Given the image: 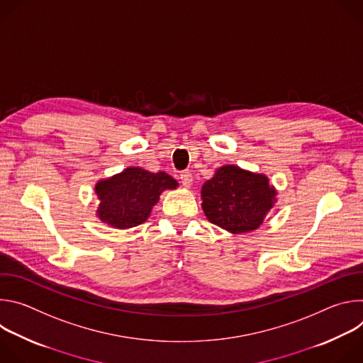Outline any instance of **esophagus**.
Returning <instances> with one entry per match:
<instances>
[{
  "label": "esophagus",
  "instance_id": "esophagus-1",
  "mask_svg": "<svg viewBox=\"0 0 363 363\" xmlns=\"http://www.w3.org/2000/svg\"><path fill=\"white\" fill-rule=\"evenodd\" d=\"M179 179H181V182H182V185H184L185 188H189V186L192 185V175H191V172H189V171H184V172H181Z\"/></svg>",
  "mask_w": 363,
  "mask_h": 363
}]
</instances>
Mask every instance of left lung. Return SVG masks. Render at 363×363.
<instances>
[{"instance_id":"1","label":"left lung","mask_w":363,"mask_h":363,"mask_svg":"<svg viewBox=\"0 0 363 363\" xmlns=\"http://www.w3.org/2000/svg\"><path fill=\"white\" fill-rule=\"evenodd\" d=\"M276 196L267 175L224 165L202 185L201 206L210 223L231 234H247L263 224Z\"/></svg>"}]
</instances>
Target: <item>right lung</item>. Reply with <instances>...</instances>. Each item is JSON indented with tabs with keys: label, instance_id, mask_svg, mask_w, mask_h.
Returning a JSON list of instances; mask_svg holds the SVG:
<instances>
[{
	"label": "right lung",
	"instance_id": "right-lung-1",
	"mask_svg": "<svg viewBox=\"0 0 363 363\" xmlns=\"http://www.w3.org/2000/svg\"><path fill=\"white\" fill-rule=\"evenodd\" d=\"M177 188V179L167 172L153 174L140 167H129L96 182V217L116 230L133 228L150 217L164 191Z\"/></svg>",
	"mask_w": 363,
	"mask_h": 363
}]
</instances>
